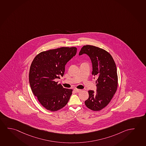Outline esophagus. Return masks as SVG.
<instances>
[{"label":"esophagus","instance_id":"esophagus-1","mask_svg":"<svg viewBox=\"0 0 146 146\" xmlns=\"http://www.w3.org/2000/svg\"><path fill=\"white\" fill-rule=\"evenodd\" d=\"M74 91L78 93L79 92H80L81 90H80V89H74Z\"/></svg>","mask_w":146,"mask_h":146}]
</instances>
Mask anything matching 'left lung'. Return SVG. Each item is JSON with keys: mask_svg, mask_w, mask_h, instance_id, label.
Masks as SVG:
<instances>
[{"mask_svg": "<svg viewBox=\"0 0 146 146\" xmlns=\"http://www.w3.org/2000/svg\"><path fill=\"white\" fill-rule=\"evenodd\" d=\"M86 54L92 64V72L97 77L96 92L88 91L89 98L85 102L86 107L94 111L104 109L111 102L118 87L116 64L111 54L97 46H84L79 55Z\"/></svg>", "mask_w": 146, "mask_h": 146, "instance_id": "left-lung-1", "label": "left lung"}]
</instances>
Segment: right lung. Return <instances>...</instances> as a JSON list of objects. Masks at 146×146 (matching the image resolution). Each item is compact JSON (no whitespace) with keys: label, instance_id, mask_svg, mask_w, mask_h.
Listing matches in <instances>:
<instances>
[{"label":"right lung","instance_id":"add662e5","mask_svg":"<svg viewBox=\"0 0 146 146\" xmlns=\"http://www.w3.org/2000/svg\"><path fill=\"white\" fill-rule=\"evenodd\" d=\"M76 51V47H61L44 51L32 62L29 74L30 87L40 104L49 111L62 109L72 95V89L63 88L55 79L63 76L66 64Z\"/></svg>","mask_w":146,"mask_h":146}]
</instances>
